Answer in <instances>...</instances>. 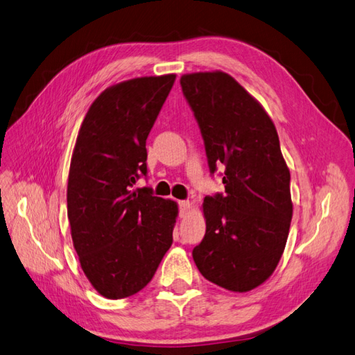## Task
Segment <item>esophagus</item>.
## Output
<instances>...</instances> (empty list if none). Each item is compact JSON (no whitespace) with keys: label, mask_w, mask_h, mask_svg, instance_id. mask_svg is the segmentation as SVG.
Here are the masks:
<instances>
[{"label":"esophagus","mask_w":355,"mask_h":355,"mask_svg":"<svg viewBox=\"0 0 355 355\" xmlns=\"http://www.w3.org/2000/svg\"><path fill=\"white\" fill-rule=\"evenodd\" d=\"M189 201H187V200H184V201H179V214H180V218H184L185 214L188 213V210H189Z\"/></svg>","instance_id":"1"}]
</instances>
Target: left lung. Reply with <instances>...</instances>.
<instances>
[{
    "label": "left lung",
    "instance_id": "8db88e82",
    "mask_svg": "<svg viewBox=\"0 0 355 355\" xmlns=\"http://www.w3.org/2000/svg\"><path fill=\"white\" fill-rule=\"evenodd\" d=\"M206 146L210 173L223 168V194L206 197V235L192 257L206 280L249 292L282 259L293 214L290 171L270 115L222 71L180 77Z\"/></svg>",
    "mask_w": 355,
    "mask_h": 355
}]
</instances>
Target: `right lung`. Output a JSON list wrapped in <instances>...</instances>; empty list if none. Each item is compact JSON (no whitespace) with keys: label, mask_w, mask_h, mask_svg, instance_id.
Returning <instances> with one entry per match:
<instances>
[{"label":"right lung","mask_w":355,"mask_h":355,"mask_svg":"<svg viewBox=\"0 0 355 355\" xmlns=\"http://www.w3.org/2000/svg\"><path fill=\"white\" fill-rule=\"evenodd\" d=\"M175 73L118 83L85 114L71 158L68 219L92 286L108 299L142 290L173 243L178 204L133 189L146 175V137Z\"/></svg>","instance_id":"right-lung-1"}]
</instances>
